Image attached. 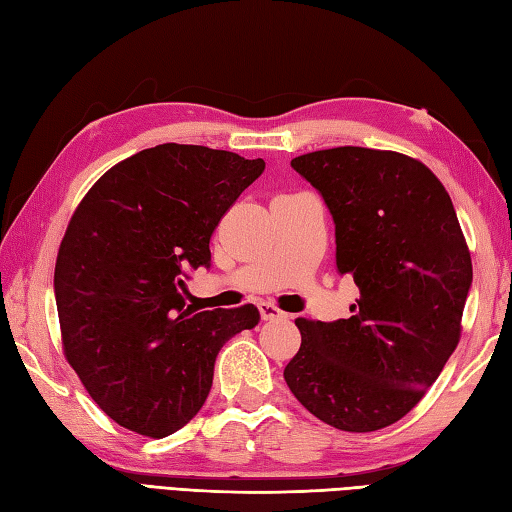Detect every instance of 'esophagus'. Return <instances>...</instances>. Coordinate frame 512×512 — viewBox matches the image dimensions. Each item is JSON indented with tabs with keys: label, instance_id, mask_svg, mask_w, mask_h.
Segmentation results:
<instances>
[{
	"label": "esophagus",
	"instance_id": "obj_1",
	"mask_svg": "<svg viewBox=\"0 0 512 512\" xmlns=\"http://www.w3.org/2000/svg\"><path fill=\"white\" fill-rule=\"evenodd\" d=\"M259 312H262V319L264 321H275V319H284L286 317L284 310H279L275 303H268V301L259 303Z\"/></svg>",
	"mask_w": 512,
	"mask_h": 512
}]
</instances>
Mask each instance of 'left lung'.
I'll return each instance as SVG.
<instances>
[{
	"label": "left lung",
	"instance_id": "1",
	"mask_svg": "<svg viewBox=\"0 0 512 512\" xmlns=\"http://www.w3.org/2000/svg\"><path fill=\"white\" fill-rule=\"evenodd\" d=\"M290 165L328 204L336 268L361 299L350 319L295 321L301 347L284 378L330 427L378 431L418 405L458 347L469 246L447 189L416 158L334 147Z\"/></svg>",
	"mask_w": 512,
	"mask_h": 512
}]
</instances>
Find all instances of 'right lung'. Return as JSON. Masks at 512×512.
<instances>
[{
    "mask_svg": "<svg viewBox=\"0 0 512 512\" xmlns=\"http://www.w3.org/2000/svg\"><path fill=\"white\" fill-rule=\"evenodd\" d=\"M266 167L233 151L165 143L118 162L76 206L57 266L63 352L107 416L165 438L204 405L220 347L255 328L253 303L187 306L222 215Z\"/></svg>",
    "mask_w": 512,
    "mask_h": 512,
    "instance_id": "add662e5",
    "label": "right lung"
}]
</instances>
